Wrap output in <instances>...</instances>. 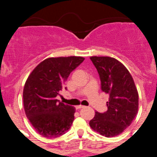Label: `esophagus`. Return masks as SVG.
Here are the masks:
<instances>
[{
    "mask_svg": "<svg viewBox=\"0 0 157 157\" xmlns=\"http://www.w3.org/2000/svg\"><path fill=\"white\" fill-rule=\"evenodd\" d=\"M85 107L84 106H83V105H79V106H76V109H81V108H83Z\"/></svg>",
    "mask_w": 157,
    "mask_h": 157,
    "instance_id": "esophagus-1",
    "label": "esophagus"
}]
</instances>
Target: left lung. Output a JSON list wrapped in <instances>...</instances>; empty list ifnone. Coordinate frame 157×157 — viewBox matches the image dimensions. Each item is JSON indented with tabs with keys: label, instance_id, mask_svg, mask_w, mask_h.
Returning a JSON list of instances; mask_svg holds the SVG:
<instances>
[{
	"label": "left lung",
	"instance_id": "obj_1",
	"mask_svg": "<svg viewBox=\"0 0 157 157\" xmlns=\"http://www.w3.org/2000/svg\"><path fill=\"white\" fill-rule=\"evenodd\" d=\"M90 58L100 75L102 90L109 95L106 112L96 111L90 126L102 136H117L132 124L137 114V89L130 73L119 60L110 57Z\"/></svg>",
	"mask_w": 157,
	"mask_h": 157
}]
</instances>
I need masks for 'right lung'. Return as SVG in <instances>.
Returning a JSON list of instances; mask_svg holds the SVG:
<instances>
[{
    "label": "right lung",
    "mask_w": 157,
    "mask_h": 157,
    "mask_svg": "<svg viewBox=\"0 0 157 157\" xmlns=\"http://www.w3.org/2000/svg\"><path fill=\"white\" fill-rule=\"evenodd\" d=\"M84 57H49L40 62L27 77L23 102L27 119L36 132L46 138L62 136L71 128L75 107L59 102V91L70 74Z\"/></svg>",
    "instance_id": "1"
}]
</instances>
